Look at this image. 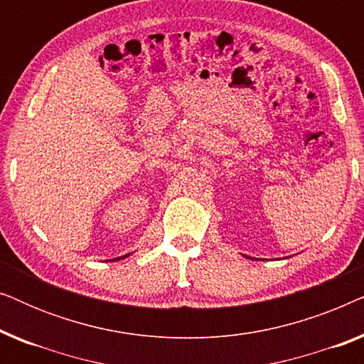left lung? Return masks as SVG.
<instances>
[{
    "mask_svg": "<svg viewBox=\"0 0 364 364\" xmlns=\"http://www.w3.org/2000/svg\"><path fill=\"white\" fill-rule=\"evenodd\" d=\"M247 258H248V257H247Z\"/></svg>",
    "mask_w": 364,
    "mask_h": 364,
    "instance_id": "obj_1",
    "label": "left lung"
}]
</instances>
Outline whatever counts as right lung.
I'll use <instances>...</instances> for the list:
<instances>
[{"mask_svg":"<svg viewBox=\"0 0 364 364\" xmlns=\"http://www.w3.org/2000/svg\"><path fill=\"white\" fill-rule=\"evenodd\" d=\"M126 257H129V253H127V255H124V257H119V258H114V260H122V258H126ZM112 260V262H114Z\"/></svg>","mask_w":364,"mask_h":364,"instance_id":"obj_1","label":"right lung"}]
</instances>
